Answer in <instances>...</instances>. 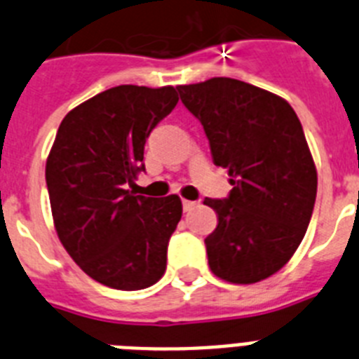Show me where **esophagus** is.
<instances>
[{"label": "esophagus", "mask_w": 359, "mask_h": 359, "mask_svg": "<svg viewBox=\"0 0 359 359\" xmlns=\"http://www.w3.org/2000/svg\"><path fill=\"white\" fill-rule=\"evenodd\" d=\"M196 205H198V203H196V201H189V199H183V210H185V212L192 210V208H194Z\"/></svg>", "instance_id": "1"}]
</instances>
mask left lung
I'll use <instances>...</instances> for the list:
<instances>
[{
    "mask_svg": "<svg viewBox=\"0 0 359 359\" xmlns=\"http://www.w3.org/2000/svg\"><path fill=\"white\" fill-rule=\"evenodd\" d=\"M177 91L233 185L226 199H205L217 214L205 239L212 273L231 284L264 280L297 252L315 207L318 177L302 123L284 98L237 79Z\"/></svg>",
    "mask_w": 359,
    "mask_h": 359,
    "instance_id": "1",
    "label": "left lung"
}]
</instances>
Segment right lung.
Returning a JSON list of instances; mask_svg holds the SVG:
<instances>
[{"mask_svg":"<svg viewBox=\"0 0 359 359\" xmlns=\"http://www.w3.org/2000/svg\"><path fill=\"white\" fill-rule=\"evenodd\" d=\"M172 86L123 84L95 95L62 118L46 160V185L59 241L86 275L136 291L156 284L182 199L136 196L144 145L177 104Z\"/></svg>","mask_w":359,"mask_h":359,"instance_id":"right-lung-1","label":"right lung"}]
</instances>
